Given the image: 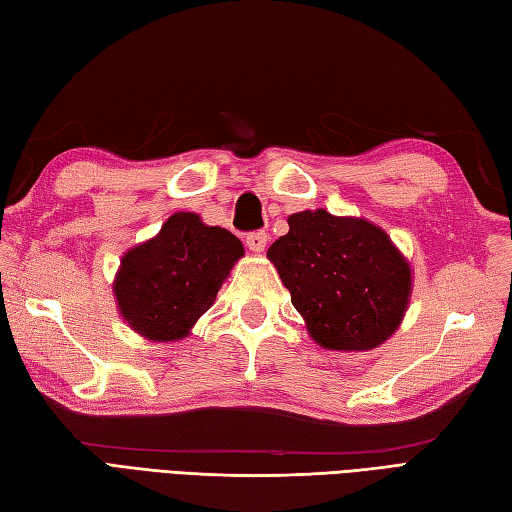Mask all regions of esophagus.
Listing matches in <instances>:
<instances>
[{
    "label": "esophagus",
    "mask_w": 512,
    "mask_h": 512,
    "mask_svg": "<svg viewBox=\"0 0 512 512\" xmlns=\"http://www.w3.org/2000/svg\"><path fill=\"white\" fill-rule=\"evenodd\" d=\"M268 244V233L266 231H255L246 235V246L253 250V253H264V248Z\"/></svg>",
    "instance_id": "34e87169"
}]
</instances>
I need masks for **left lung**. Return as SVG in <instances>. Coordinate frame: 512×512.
Returning <instances> with one entry per match:
<instances>
[{
    "label": "left lung",
    "instance_id": "8db88e82",
    "mask_svg": "<svg viewBox=\"0 0 512 512\" xmlns=\"http://www.w3.org/2000/svg\"><path fill=\"white\" fill-rule=\"evenodd\" d=\"M268 248L310 339L336 352H367L394 334L409 308L413 270L391 237L365 217L325 209L288 217Z\"/></svg>",
    "mask_w": 512,
    "mask_h": 512
}]
</instances>
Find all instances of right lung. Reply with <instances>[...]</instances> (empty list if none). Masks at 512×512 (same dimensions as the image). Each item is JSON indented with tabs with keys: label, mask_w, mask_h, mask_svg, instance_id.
<instances>
[{
	"label": "right lung",
	"mask_w": 512,
	"mask_h": 512,
	"mask_svg": "<svg viewBox=\"0 0 512 512\" xmlns=\"http://www.w3.org/2000/svg\"><path fill=\"white\" fill-rule=\"evenodd\" d=\"M239 257L244 246L231 231L204 224L198 213H173L154 237L121 257L118 312L147 341H180L213 306Z\"/></svg>",
	"instance_id": "1"
}]
</instances>
